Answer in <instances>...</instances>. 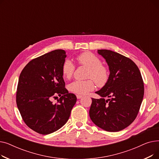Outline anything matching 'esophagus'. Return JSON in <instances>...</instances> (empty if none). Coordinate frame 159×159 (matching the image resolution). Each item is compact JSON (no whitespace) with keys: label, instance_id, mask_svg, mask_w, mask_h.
I'll return each instance as SVG.
<instances>
[{"label":"esophagus","instance_id":"34e87169","mask_svg":"<svg viewBox=\"0 0 159 159\" xmlns=\"http://www.w3.org/2000/svg\"><path fill=\"white\" fill-rule=\"evenodd\" d=\"M76 96H77V98L78 99H80V98H81L82 97V95H77Z\"/></svg>","mask_w":159,"mask_h":159}]
</instances>
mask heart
<instances>
[{"label": "heart", "mask_w": 159, "mask_h": 159, "mask_svg": "<svg viewBox=\"0 0 159 159\" xmlns=\"http://www.w3.org/2000/svg\"><path fill=\"white\" fill-rule=\"evenodd\" d=\"M77 62L89 68L86 80H75L68 86L71 92L79 95H85L95 88V82L99 87L107 84L110 79V71L107 67L102 64L100 58L91 52H84L77 57ZM75 66L70 60H66L62 65V74L64 78L70 79L75 71Z\"/></svg>", "instance_id": "b5f03b06"}]
</instances>
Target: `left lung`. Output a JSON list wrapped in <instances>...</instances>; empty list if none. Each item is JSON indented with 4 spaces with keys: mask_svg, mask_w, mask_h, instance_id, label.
Masks as SVG:
<instances>
[{
    "mask_svg": "<svg viewBox=\"0 0 159 159\" xmlns=\"http://www.w3.org/2000/svg\"><path fill=\"white\" fill-rule=\"evenodd\" d=\"M98 53L106 59L110 74L107 84L95 92L101 98H91L89 116L101 129L119 131L137 117L143 100L144 82L137 66L130 58L107 49H98Z\"/></svg>",
    "mask_w": 159,
    "mask_h": 159,
    "instance_id": "8db88e82",
    "label": "left lung"
}]
</instances>
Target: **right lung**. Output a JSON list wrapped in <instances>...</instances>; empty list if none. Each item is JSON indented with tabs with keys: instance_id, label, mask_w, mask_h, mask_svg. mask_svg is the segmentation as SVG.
<instances>
[{
	"instance_id": "right-lung-1",
	"label": "right lung",
	"mask_w": 159,
	"mask_h": 159,
	"mask_svg": "<svg viewBox=\"0 0 159 159\" xmlns=\"http://www.w3.org/2000/svg\"><path fill=\"white\" fill-rule=\"evenodd\" d=\"M66 57L64 50H54L31 60L20 74L16 105L25 124L42 135L62 128L77 101L65 88L62 65ZM57 95L61 97L53 104Z\"/></svg>"
}]
</instances>
